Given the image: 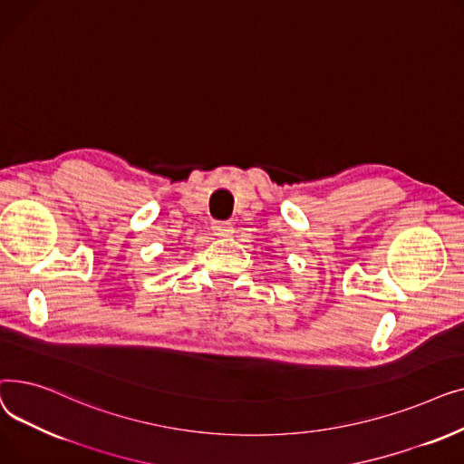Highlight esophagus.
<instances>
[{
    "label": "esophagus",
    "mask_w": 464,
    "mask_h": 464,
    "mask_svg": "<svg viewBox=\"0 0 464 464\" xmlns=\"http://www.w3.org/2000/svg\"><path fill=\"white\" fill-rule=\"evenodd\" d=\"M212 233L216 237H231L233 235V226L229 222H214L212 224Z\"/></svg>",
    "instance_id": "1"
}]
</instances>
